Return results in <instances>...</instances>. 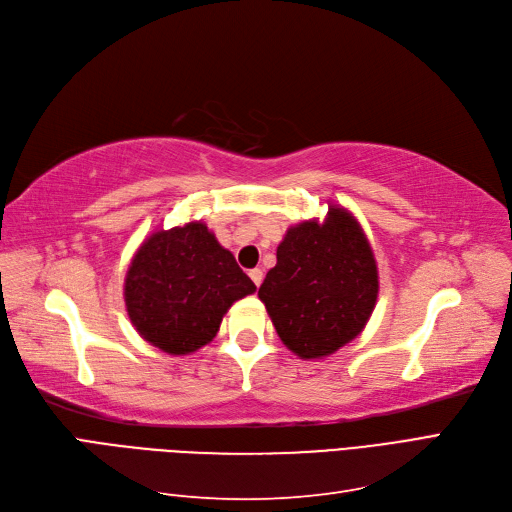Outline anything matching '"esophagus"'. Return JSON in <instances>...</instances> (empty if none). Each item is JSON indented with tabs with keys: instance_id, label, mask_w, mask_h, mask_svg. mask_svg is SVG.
<instances>
[{
	"instance_id": "esophagus-1",
	"label": "esophagus",
	"mask_w": 512,
	"mask_h": 512,
	"mask_svg": "<svg viewBox=\"0 0 512 512\" xmlns=\"http://www.w3.org/2000/svg\"><path fill=\"white\" fill-rule=\"evenodd\" d=\"M249 276H251V280L255 282V287H259V285H261V280H263V272H261L259 268L251 270V272H249Z\"/></svg>"
}]
</instances>
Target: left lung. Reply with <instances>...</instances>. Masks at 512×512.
<instances>
[{
  "label": "left lung",
  "mask_w": 512,
  "mask_h": 512,
  "mask_svg": "<svg viewBox=\"0 0 512 512\" xmlns=\"http://www.w3.org/2000/svg\"><path fill=\"white\" fill-rule=\"evenodd\" d=\"M377 291V263L361 223L329 204L323 223L289 227L259 299L282 344L299 358H325L365 329Z\"/></svg>",
  "instance_id": "obj_1"
}]
</instances>
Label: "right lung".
<instances>
[{"label":"right lung","instance_id":"obj_1","mask_svg":"<svg viewBox=\"0 0 512 512\" xmlns=\"http://www.w3.org/2000/svg\"><path fill=\"white\" fill-rule=\"evenodd\" d=\"M206 223L189 221L151 234L132 257L124 301L132 327L173 356L213 342L234 301L255 293Z\"/></svg>","mask_w":512,"mask_h":512}]
</instances>
